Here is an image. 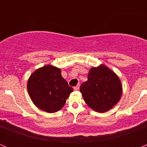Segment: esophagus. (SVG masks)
I'll list each match as a JSON object with an SVG mask.
<instances>
[{
	"label": "esophagus",
	"instance_id": "obj_1",
	"mask_svg": "<svg viewBox=\"0 0 147 147\" xmlns=\"http://www.w3.org/2000/svg\"><path fill=\"white\" fill-rule=\"evenodd\" d=\"M74 89V90H78L80 89V85H77L76 86H75Z\"/></svg>",
	"mask_w": 147,
	"mask_h": 147
}]
</instances>
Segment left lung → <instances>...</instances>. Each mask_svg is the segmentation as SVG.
<instances>
[{"instance_id":"obj_1","label":"left lung","mask_w":147,"mask_h":147,"mask_svg":"<svg viewBox=\"0 0 147 147\" xmlns=\"http://www.w3.org/2000/svg\"><path fill=\"white\" fill-rule=\"evenodd\" d=\"M80 90L90 108L96 112L105 113L119 102L122 86L117 75L102 65L90 70L88 81L82 84Z\"/></svg>"}]
</instances>
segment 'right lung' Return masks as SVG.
Masks as SVG:
<instances>
[{"label":"right lung","instance_id":"right-lung-1","mask_svg":"<svg viewBox=\"0 0 147 147\" xmlns=\"http://www.w3.org/2000/svg\"><path fill=\"white\" fill-rule=\"evenodd\" d=\"M27 88L33 103L51 113L60 110L73 91L61 75V70L51 65L35 71L30 76Z\"/></svg>","mask_w":147,"mask_h":147}]
</instances>
